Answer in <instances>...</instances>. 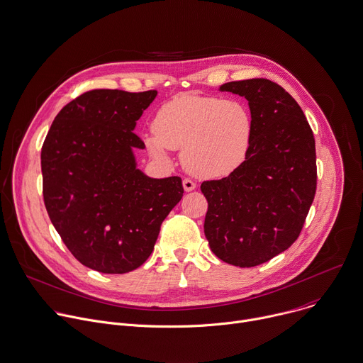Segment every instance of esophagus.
<instances>
[{
    "instance_id": "34e87169",
    "label": "esophagus",
    "mask_w": 363,
    "mask_h": 363,
    "mask_svg": "<svg viewBox=\"0 0 363 363\" xmlns=\"http://www.w3.org/2000/svg\"><path fill=\"white\" fill-rule=\"evenodd\" d=\"M182 185H184V189H185L186 192H191V191H194V189L196 188V184H195L194 181H191L189 178H185V179L182 181Z\"/></svg>"
}]
</instances>
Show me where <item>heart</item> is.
<instances>
[{
	"label": "heart",
	"mask_w": 363,
	"mask_h": 363,
	"mask_svg": "<svg viewBox=\"0 0 363 363\" xmlns=\"http://www.w3.org/2000/svg\"><path fill=\"white\" fill-rule=\"evenodd\" d=\"M254 140V118L239 99L182 94L165 102L144 135L148 152L167 160L182 151L185 169L199 178H220L245 162Z\"/></svg>",
	"instance_id": "obj_1"
}]
</instances>
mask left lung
Returning <instances> with one entry per match:
<instances>
[{"label":"left lung","mask_w":363,"mask_h":363,"mask_svg":"<svg viewBox=\"0 0 363 363\" xmlns=\"http://www.w3.org/2000/svg\"><path fill=\"white\" fill-rule=\"evenodd\" d=\"M245 96L254 118L248 158L222 179L203 181V230L223 262L251 268L271 261L298 239L316 192L313 133L298 102L267 78L219 86Z\"/></svg>","instance_id":"left-lung-1"}]
</instances>
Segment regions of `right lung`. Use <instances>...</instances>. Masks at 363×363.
<instances>
[{
  "instance_id": "1",
  "label": "right lung",
  "mask_w": 363,
  "mask_h": 363,
  "mask_svg": "<svg viewBox=\"0 0 363 363\" xmlns=\"http://www.w3.org/2000/svg\"><path fill=\"white\" fill-rule=\"evenodd\" d=\"M155 89H91L55 116L41 150L43 195L62 242L82 265L127 274L152 254L161 225L181 201L179 177L137 169V121Z\"/></svg>"
}]
</instances>
